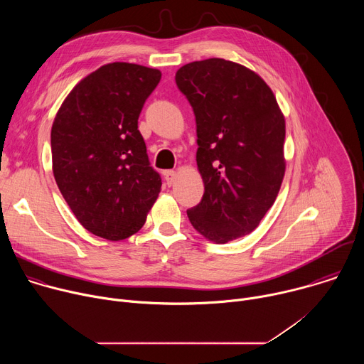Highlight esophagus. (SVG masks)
Masks as SVG:
<instances>
[{"label": "esophagus", "instance_id": "34e87169", "mask_svg": "<svg viewBox=\"0 0 364 364\" xmlns=\"http://www.w3.org/2000/svg\"><path fill=\"white\" fill-rule=\"evenodd\" d=\"M177 178V173L174 170H168V171H164V180H166V184L167 186H173L174 181Z\"/></svg>", "mask_w": 364, "mask_h": 364}]
</instances>
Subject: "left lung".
I'll return each mask as SVG.
<instances>
[{
    "mask_svg": "<svg viewBox=\"0 0 364 364\" xmlns=\"http://www.w3.org/2000/svg\"><path fill=\"white\" fill-rule=\"evenodd\" d=\"M176 83L193 108L201 201L187 210L193 228L216 243L253 232L284 180L285 118L265 80L225 59L180 68Z\"/></svg>",
    "mask_w": 364,
    "mask_h": 364,
    "instance_id": "8db88e82",
    "label": "left lung"
}]
</instances>
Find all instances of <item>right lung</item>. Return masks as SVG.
<instances>
[{"label": "right lung", "mask_w": 364, "mask_h": 364, "mask_svg": "<svg viewBox=\"0 0 364 364\" xmlns=\"http://www.w3.org/2000/svg\"><path fill=\"white\" fill-rule=\"evenodd\" d=\"M159 69L115 62L82 79L51 127L58 187L79 223L108 240L136 233L161 191L138 118Z\"/></svg>", "instance_id": "add662e5"}]
</instances>
